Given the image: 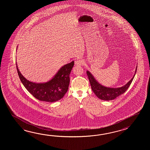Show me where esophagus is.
Here are the masks:
<instances>
[{
	"mask_svg": "<svg viewBox=\"0 0 150 150\" xmlns=\"http://www.w3.org/2000/svg\"><path fill=\"white\" fill-rule=\"evenodd\" d=\"M85 64V62L83 59H78L75 62V64L76 66H80L83 65Z\"/></svg>",
	"mask_w": 150,
	"mask_h": 150,
	"instance_id": "34e87169",
	"label": "esophagus"
}]
</instances>
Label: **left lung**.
<instances>
[{"mask_svg": "<svg viewBox=\"0 0 150 150\" xmlns=\"http://www.w3.org/2000/svg\"><path fill=\"white\" fill-rule=\"evenodd\" d=\"M137 67H136V69L135 71V74L132 79L126 85H125V86L118 88H109L102 86L99 83H98L94 76H93L92 74L88 71H87L86 73L88 77V79L91 85L93 92L95 93V94L99 99L103 100L109 101L115 99L118 96L123 94L127 90L134 79V76L137 71Z\"/></svg>", "mask_w": 150, "mask_h": 150, "instance_id": "obj_1", "label": "left lung"}]
</instances>
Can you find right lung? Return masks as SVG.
Wrapping results in <instances>:
<instances>
[{
  "label": "right lung",
  "mask_w": 150,
  "mask_h": 150,
  "mask_svg": "<svg viewBox=\"0 0 150 150\" xmlns=\"http://www.w3.org/2000/svg\"><path fill=\"white\" fill-rule=\"evenodd\" d=\"M74 61L61 67L54 78L45 83H35L26 79L20 73L16 63L20 79L23 86L36 99L45 102H56L61 100L67 92L70 83V74Z\"/></svg>",
  "instance_id": "obj_1"
}]
</instances>
